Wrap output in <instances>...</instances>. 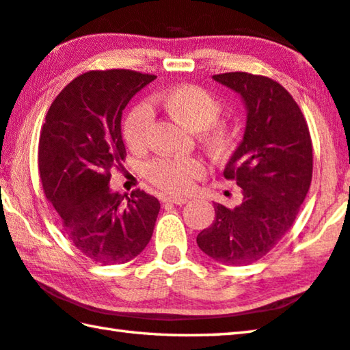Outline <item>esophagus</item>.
Returning <instances> with one entry per match:
<instances>
[{
    "label": "esophagus",
    "instance_id": "esophagus-1",
    "mask_svg": "<svg viewBox=\"0 0 350 350\" xmlns=\"http://www.w3.org/2000/svg\"><path fill=\"white\" fill-rule=\"evenodd\" d=\"M165 204H174V205H183L188 202L187 198H176V196H165L162 198Z\"/></svg>",
    "mask_w": 350,
    "mask_h": 350
}]
</instances>
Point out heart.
Returning <instances> with one entry per match:
<instances>
[{
  "label": "heart",
  "mask_w": 350,
  "mask_h": 350,
  "mask_svg": "<svg viewBox=\"0 0 350 350\" xmlns=\"http://www.w3.org/2000/svg\"><path fill=\"white\" fill-rule=\"evenodd\" d=\"M162 108L189 131H198L199 140L213 156H224L233 146V133L228 123L219 120L222 105L204 88L180 85L156 94L146 105L131 109L123 123V137L133 151L145 150L152 123L151 108ZM205 174V165L196 157L156 159L146 165V176L152 185L171 194H183Z\"/></svg>",
  "instance_id": "1"
}]
</instances>
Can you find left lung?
<instances>
[{
    "label": "left lung",
    "instance_id": "obj_1",
    "mask_svg": "<svg viewBox=\"0 0 350 350\" xmlns=\"http://www.w3.org/2000/svg\"><path fill=\"white\" fill-rule=\"evenodd\" d=\"M213 79L238 92L247 108L244 139L224 170L242 200L234 208L215 204V221L196 241L217 262L247 265L265 256L298 216L312 182L310 133L298 103L278 81L248 72Z\"/></svg>",
    "mask_w": 350,
    "mask_h": 350
}]
</instances>
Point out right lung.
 I'll list each match as a JSON object with an SVG mask.
<instances>
[{"label":"right lung","mask_w":350,"mask_h":350,"mask_svg":"<svg viewBox=\"0 0 350 350\" xmlns=\"http://www.w3.org/2000/svg\"><path fill=\"white\" fill-rule=\"evenodd\" d=\"M156 75L90 70L52 102L40 133L38 171L66 238L94 262L125 264L145 250L161 210L142 189L122 196L111 170L126 157L122 112Z\"/></svg>","instance_id":"1"}]
</instances>
